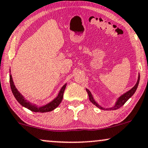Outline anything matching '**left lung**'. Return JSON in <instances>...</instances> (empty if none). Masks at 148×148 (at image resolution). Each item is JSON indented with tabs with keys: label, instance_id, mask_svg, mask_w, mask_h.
<instances>
[{
	"label": "left lung",
	"instance_id": "1",
	"mask_svg": "<svg viewBox=\"0 0 148 148\" xmlns=\"http://www.w3.org/2000/svg\"><path fill=\"white\" fill-rule=\"evenodd\" d=\"M139 79H140V76L139 75V77H138V80H137V83L135 86H133V88H131V90H129V91H127V92H125V94H123V95H121V97L119 98V99H118V101H116V103L115 106H114V107H112L111 108H102L101 106H100L99 104H98L97 102H95V101L93 97H92L91 93H90V92L88 90V89H86V92H88V97H89V100L90 101L92 102V103L94 104L95 106H97V108H100V109L101 110H117L120 108L121 107H122L124 104H125L126 102L128 101V99H129L130 97H132L133 96V95L135 93V92L136 91V90H137V86H138V84H139Z\"/></svg>",
	"mask_w": 148,
	"mask_h": 148
}]
</instances>
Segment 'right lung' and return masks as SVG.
<instances>
[{
	"mask_svg": "<svg viewBox=\"0 0 148 148\" xmlns=\"http://www.w3.org/2000/svg\"><path fill=\"white\" fill-rule=\"evenodd\" d=\"M9 80H10V86H11V90H12L13 95H14L15 99H17V101H18L21 106L25 108H27V109L30 110L31 111H33L35 112H42H42H47L52 111V110L56 109V108L60 105V103L62 101L63 96H64V92L66 86V84H64V85L62 86V89L60 90V92H59L58 97H57L54 100H53L51 103L47 104V105H45L44 106H42V107L38 108L37 106L32 105V104L29 103V101H26V100L23 98L22 95H21L20 92H19L18 90H17V88H15L14 84H13V81L12 76H11V75H10L9 76Z\"/></svg>",
	"mask_w": 148,
	"mask_h": 148,
	"instance_id": "right-lung-1",
	"label": "right lung"
}]
</instances>
